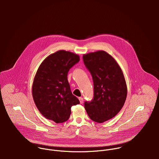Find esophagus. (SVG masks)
<instances>
[{
    "label": "esophagus",
    "instance_id": "obj_1",
    "mask_svg": "<svg viewBox=\"0 0 159 159\" xmlns=\"http://www.w3.org/2000/svg\"><path fill=\"white\" fill-rule=\"evenodd\" d=\"M79 101H80V104H82V103H83V102H84V99H83V98H79Z\"/></svg>",
    "mask_w": 159,
    "mask_h": 159
}]
</instances>
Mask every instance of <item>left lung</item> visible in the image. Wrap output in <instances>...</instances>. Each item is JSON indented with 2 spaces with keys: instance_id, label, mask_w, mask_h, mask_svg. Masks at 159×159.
<instances>
[{
  "instance_id": "1",
  "label": "left lung",
  "mask_w": 159,
  "mask_h": 159,
  "mask_svg": "<svg viewBox=\"0 0 159 159\" xmlns=\"http://www.w3.org/2000/svg\"><path fill=\"white\" fill-rule=\"evenodd\" d=\"M83 61L94 84L93 99L85 101L84 107L93 121L103 123L123 107L127 96L125 79L119 65L104 51L84 55Z\"/></svg>"
}]
</instances>
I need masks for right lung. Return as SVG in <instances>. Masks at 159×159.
<instances>
[{"label":"right lung","instance_id":"right-lung-1","mask_svg":"<svg viewBox=\"0 0 159 159\" xmlns=\"http://www.w3.org/2000/svg\"><path fill=\"white\" fill-rule=\"evenodd\" d=\"M79 60L76 54L58 51L41 63L35 75L32 88L34 103L43 116L56 123L68 120L71 107L80 103L67 79L69 70Z\"/></svg>","mask_w":159,"mask_h":159}]
</instances>
